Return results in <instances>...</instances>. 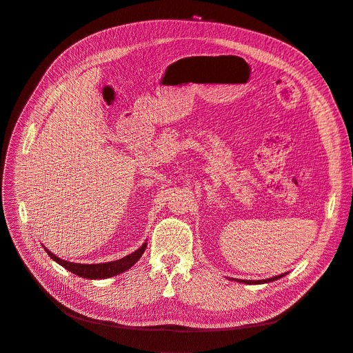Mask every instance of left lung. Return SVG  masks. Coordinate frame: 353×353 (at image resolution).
I'll use <instances>...</instances> for the list:
<instances>
[{"mask_svg":"<svg viewBox=\"0 0 353 353\" xmlns=\"http://www.w3.org/2000/svg\"><path fill=\"white\" fill-rule=\"evenodd\" d=\"M283 276H285V273H283V274H279V276L270 277V279H266V281H239V282H243V283H248V285H252V283H254V285H259V283H268V282H273V281H277V279H281V277H283Z\"/></svg>","mask_w":353,"mask_h":353,"instance_id":"1","label":"left lung"}]
</instances>
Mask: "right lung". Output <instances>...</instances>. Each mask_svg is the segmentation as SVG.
Returning a JSON list of instances; mask_svg holds the SVG:
<instances>
[{
	"label": "right lung",
	"mask_w": 353,
	"mask_h": 353,
	"mask_svg": "<svg viewBox=\"0 0 353 353\" xmlns=\"http://www.w3.org/2000/svg\"><path fill=\"white\" fill-rule=\"evenodd\" d=\"M145 248H147V243H144L140 249H137L132 254H128L123 259H119V261L108 262V263H96V265H83V263L67 262L55 254H52L48 249H46V248L44 249L52 261H55L59 265L65 268L67 270L72 272L74 274H79L80 277H84V279H107V277H113V276L120 274L132 268L141 257Z\"/></svg>",
	"instance_id": "obj_1"
}]
</instances>
